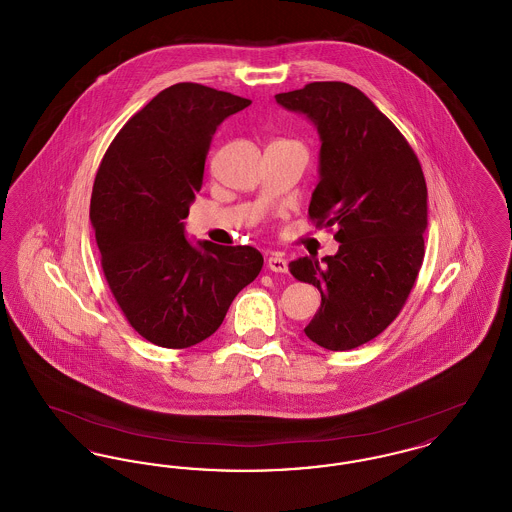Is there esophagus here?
I'll return each mask as SVG.
<instances>
[{
    "label": "esophagus",
    "mask_w": 512,
    "mask_h": 512,
    "mask_svg": "<svg viewBox=\"0 0 512 512\" xmlns=\"http://www.w3.org/2000/svg\"><path fill=\"white\" fill-rule=\"evenodd\" d=\"M267 267L272 272H288V261L278 253H272L267 259Z\"/></svg>",
    "instance_id": "esophagus-1"
}]
</instances>
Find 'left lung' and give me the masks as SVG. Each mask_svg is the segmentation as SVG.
<instances>
[{
	"mask_svg": "<svg viewBox=\"0 0 512 512\" xmlns=\"http://www.w3.org/2000/svg\"><path fill=\"white\" fill-rule=\"evenodd\" d=\"M320 136V180L309 217L336 226V255L290 263L322 303L305 326L311 341L347 351L382 334L401 313L424 259L428 190L413 147L395 124L345 82H311L276 94Z\"/></svg>",
	"mask_w": 512,
	"mask_h": 512,
	"instance_id": "1",
	"label": "left lung"
}]
</instances>
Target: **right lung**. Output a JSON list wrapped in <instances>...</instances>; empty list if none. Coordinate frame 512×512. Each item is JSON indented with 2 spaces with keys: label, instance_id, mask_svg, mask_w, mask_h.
<instances>
[{
  "label": "right lung",
  "instance_id": "1",
  "mask_svg": "<svg viewBox=\"0 0 512 512\" xmlns=\"http://www.w3.org/2000/svg\"><path fill=\"white\" fill-rule=\"evenodd\" d=\"M249 103L174 84L122 126L99 165L90 220L101 268L130 326L159 347L186 349L213 336L263 268L251 245L190 244L182 222L220 122Z\"/></svg>",
  "mask_w": 512,
  "mask_h": 512
}]
</instances>
